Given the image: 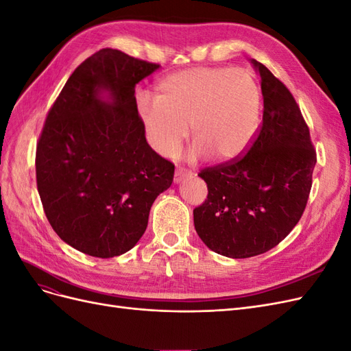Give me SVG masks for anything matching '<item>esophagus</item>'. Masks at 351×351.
<instances>
[{"instance_id": "esophagus-1", "label": "esophagus", "mask_w": 351, "mask_h": 351, "mask_svg": "<svg viewBox=\"0 0 351 351\" xmlns=\"http://www.w3.org/2000/svg\"><path fill=\"white\" fill-rule=\"evenodd\" d=\"M192 174H193L192 169H187V168H183V167H178V168L176 169V174H174V183L182 182L183 178L190 177Z\"/></svg>"}]
</instances>
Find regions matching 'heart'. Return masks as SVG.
<instances>
[{
  "instance_id": "heart-1",
  "label": "heart",
  "mask_w": 351,
  "mask_h": 351,
  "mask_svg": "<svg viewBox=\"0 0 351 351\" xmlns=\"http://www.w3.org/2000/svg\"><path fill=\"white\" fill-rule=\"evenodd\" d=\"M147 139L162 156H174L189 127L190 158L226 162L247 149L261 125L262 92L246 69L196 67L156 84L155 102L141 101Z\"/></svg>"
}]
</instances>
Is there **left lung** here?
I'll return each instance as SVG.
<instances>
[{
  "label": "left lung",
  "instance_id": "1",
  "mask_svg": "<svg viewBox=\"0 0 351 351\" xmlns=\"http://www.w3.org/2000/svg\"><path fill=\"white\" fill-rule=\"evenodd\" d=\"M263 117L246 154L200 169L208 196L195 208L199 237L222 256H258L300 221L312 189L316 151L291 92L262 62Z\"/></svg>",
  "mask_w": 351,
  "mask_h": 351
}]
</instances>
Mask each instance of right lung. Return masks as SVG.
Segmentation results:
<instances>
[{"label": "right lung", "instance_id": "1", "mask_svg": "<svg viewBox=\"0 0 351 351\" xmlns=\"http://www.w3.org/2000/svg\"><path fill=\"white\" fill-rule=\"evenodd\" d=\"M159 64L102 48L73 71L36 145V184L58 237L84 254L114 258L147 227L174 164L147 145L134 86ZM107 90L112 103L100 99Z\"/></svg>", "mask_w": 351, "mask_h": 351}]
</instances>
